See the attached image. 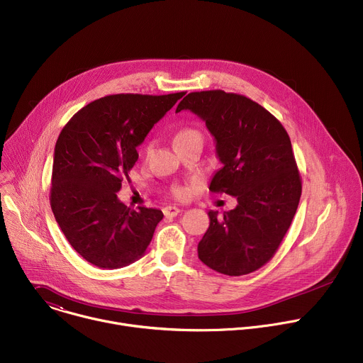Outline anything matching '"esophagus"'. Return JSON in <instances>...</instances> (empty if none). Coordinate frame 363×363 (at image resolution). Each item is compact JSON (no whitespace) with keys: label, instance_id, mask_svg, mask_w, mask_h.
<instances>
[{"label":"esophagus","instance_id":"1","mask_svg":"<svg viewBox=\"0 0 363 363\" xmlns=\"http://www.w3.org/2000/svg\"><path fill=\"white\" fill-rule=\"evenodd\" d=\"M162 211H164L165 217H177L181 213V208H178V206H174V205H167Z\"/></svg>","mask_w":363,"mask_h":363}]
</instances>
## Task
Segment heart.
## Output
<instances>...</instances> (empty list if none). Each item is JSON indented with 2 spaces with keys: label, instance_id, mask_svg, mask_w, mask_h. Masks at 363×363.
I'll list each match as a JSON object with an SVG mask.
<instances>
[{
  "label": "heart",
  "instance_id": "heart-1",
  "mask_svg": "<svg viewBox=\"0 0 363 363\" xmlns=\"http://www.w3.org/2000/svg\"><path fill=\"white\" fill-rule=\"evenodd\" d=\"M192 139L202 140V133L198 129H195V128H182V129L175 132V135H174V145L182 143V142H186V140H192ZM150 149H152V143H147L146 152H149ZM172 194L177 198H179V199H185L188 196V188L177 185V186L172 188Z\"/></svg>",
  "mask_w": 363,
  "mask_h": 363
}]
</instances>
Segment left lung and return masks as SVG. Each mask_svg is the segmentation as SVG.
<instances>
[{
  "label": "left lung",
  "instance_id": "left-lung-1",
  "mask_svg": "<svg viewBox=\"0 0 363 363\" xmlns=\"http://www.w3.org/2000/svg\"><path fill=\"white\" fill-rule=\"evenodd\" d=\"M199 116L216 139L217 171L210 191L237 198L198 244L199 260L210 269L242 276L269 263L286 235L301 195V179L283 125L251 99L224 90L192 91L177 108Z\"/></svg>",
  "mask_w": 363,
  "mask_h": 363
}]
</instances>
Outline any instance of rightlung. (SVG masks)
Listing matches in <instances>:
<instances>
[{
    "instance_id": "1",
    "label": "right lung",
    "mask_w": 363,
    "mask_h": 363,
    "mask_svg": "<svg viewBox=\"0 0 363 363\" xmlns=\"http://www.w3.org/2000/svg\"><path fill=\"white\" fill-rule=\"evenodd\" d=\"M184 94L105 96L80 109L60 132L50 205L70 245L96 267L136 262L164 218L157 208H129L116 192L129 181L136 147Z\"/></svg>"
}]
</instances>
